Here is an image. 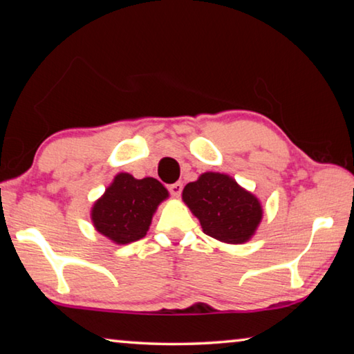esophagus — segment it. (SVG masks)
Returning a JSON list of instances; mask_svg holds the SVG:
<instances>
[{"label": "esophagus", "mask_w": 354, "mask_h": 354, "mask_svg": "<svg viewBox=\"0 0 354 354\" xmlns=\"http://www.w3.org/2000/svg\"><path fill=\"white\" fill-rule=\"evenodd\" d=\"M169 192H170L173 196H179V195H181V192H183V183L178 181L175 184H170L169 185Z\"/></svg>", "instance_id": "1"}]
</instances>
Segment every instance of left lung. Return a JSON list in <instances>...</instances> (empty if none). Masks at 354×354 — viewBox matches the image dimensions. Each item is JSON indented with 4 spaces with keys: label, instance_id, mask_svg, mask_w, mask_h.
<instances>
[{
    "label": "left lung",
    "instance_id": "left-lung-1",
    "mask_svg": "<svg viewBox=\"0 0 354 354\" xmlns=\"http://www.w3.org/2000/svg\"><path fill=\"white\" fill-rule=\"evenodd\" d=\"M183 200L205 234L220 242H247L262 218L256 196L223 173H203L198 181L185 185Z\"/></svg>",
    "mask_w": 354,
    "mask_h": 354
}]
</instances>
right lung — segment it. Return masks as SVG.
<instances>
[{
    "mask_svg": "<svg viewBox=\"0 0 354 354\" xmlns=\"http://www.w3.org/2000/svg\"><path fill=\"white\" fill-rule=\"evenodd\" d=\"M169 192L154 178L136 179L118 173L92 209L93 226L118 245L145 237L153 214Z\"/></svg>",
    "mask_w": 354,
    "mask_h": 354,
    "instance_id": "right-lung-1",
    "label": "right lung"
}]
</instances>
